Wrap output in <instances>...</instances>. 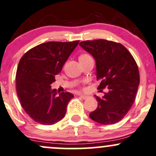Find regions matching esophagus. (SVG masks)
<instances>
[{
  "instance_id": "34e87169",
  "label": "esophagus",
  "mask_w": 156,
  "mask_h": 156,
  "mask_svg": "<svg viewBox=\"0 0 156 156\" xmlns=\"http://www.w3.org/2000/svg\"><path fill=\"white\" fill-rule=\"evenodd\" d=\"M78 95H79V96L81 97L82 99H87V98H88V96H87V95H82V94H78Z\"/></svg>"
}]
</instances>
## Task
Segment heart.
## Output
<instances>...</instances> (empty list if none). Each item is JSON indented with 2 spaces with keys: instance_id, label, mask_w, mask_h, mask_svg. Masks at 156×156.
<instances>
[{
  "instance_id": "b5f03b06",
  "label": "heart",
  "mask_w": 156,
  "mask_h": 156,
  "mask_svg": "<svg viewBox=\"0 0 156 156\" xmlns=\"http://www.w3.org/2000/svg\"><path fill=\"white\" fill-rule=\"evenodd\" d=\"M87 57H90V55L87 54H82L81 55H80L79 59L80 58H87Z\"/></svg>"
}]
</instances>
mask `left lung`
<instances>
[{
    "instance_id": "1",
    "label": "left lung",
    "mask_w": 156,
    "mask_h": 156,
    "mask_svg": "<svg viewBox=\"0 0 156 156\" xmlns=\"http://www.w3.org/2000/svg\"><path fill=\"white\" fill-rule=\"evenodd\" d=\"M79 45L95 60L97 80L101 81L98 89H108L101 98L95 95L98 107L90 112V119L104 125L115 124L134 103L140 83L138 65L119 43L99 39L82 41Z\"/></svg>"
}]
</instances>
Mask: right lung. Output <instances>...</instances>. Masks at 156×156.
<instances>
[{
    "instance_id": "obj_1",
    "label": "right lung",
    "mask_w": 156,
    "mask_h": 156,
    "mask_svg": "<svg viewBox=\"0 0 156 156\" xmlns=\"http://www.w3.org/2000/svg\"><path fill=\"white\" fill-rule=\"evenodd\" d=\"M78 43H44L30 49L20 60L15 79L17 94L25 112L39 124L51 125L65 116L74 95L68 92L59 93L50 85Z\"/></svg>"
}]
</instances>
